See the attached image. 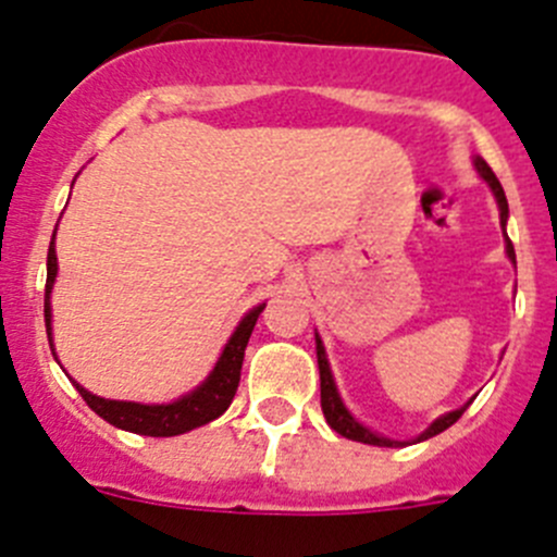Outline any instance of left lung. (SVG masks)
Listing matches in <instances>:
<instances>
[{
  "label": "left lung",
  "mask_w": 557,
  "mask_h": 557,
  "mask_svg": "<svg viewBox=\"0 0 557 557\" xmlns=\"http://www.w3.org/2000/svg\"><path fill=\"white\" fill-rule=\"evenodd\" d=\"M476 170H480V175L485 181H488V186L494 189L496 195V203H499V218H502V228H505V223H508V198H505V189H502L499 178L494 175V170H491L488 164L482 159H476ZM508 256L513 259L516 264V250H513V243L508 239ZM318 368H321V407H323V416H326L329 426H332L337 435L348 437V441H359V444H371V446H396V441H387V437H379L373 435L371 430H366L362 424H357L351 418V412L343 407V401H339V393L337 387H334V379H332V371H329V362H326V351H323V343L321 337H318ZM466 412V407H460V410L455 412H446V416H441L435 421V424L430 426V430L424 432V435L418 437V441H426V437L432 435H441L444 430H449L451 424H455L457 418Z\"/></svg>",
  "instance_id": "8db88e82"
}]
</instances>
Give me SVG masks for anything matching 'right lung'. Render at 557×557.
Listing matches in <instances>:
<instances>
[{
    "instance_id": "obj_1",
    "label": "right lung",
    "mask_w": 557,
    "mask_h": 557,
    "mask_svg": "<svg viewBox=\"0 0 557 557\" xmlns=\"http://www.w3.org/2000/svg\"><path fill=\"white\" fill-rule=\"evenodd\" d=\"M58 273V259H55V243H49L47 253V293H44V321H47V334L49 346H52V332H49V293H52V282H55ZM264 309L256 307L250 309L243 318V323L236 326V332L231 334V339L225 343L223 354H220L218 366L209 373L203 385L198 391H191L189 396L172 401V405H133V401H111V398L91 396L86 387L75 385L77 393L83 396L91 410L100 418H106L108 424L120 426V430L136 432V435H150V437H172L184 435V432L195 430V426H203L214 418L223 416L228 410V405L234 401L236 387H239V371H243L245 359V346H248L250 332L256 326V318Z\"/></svg>"
}]
</instances>
